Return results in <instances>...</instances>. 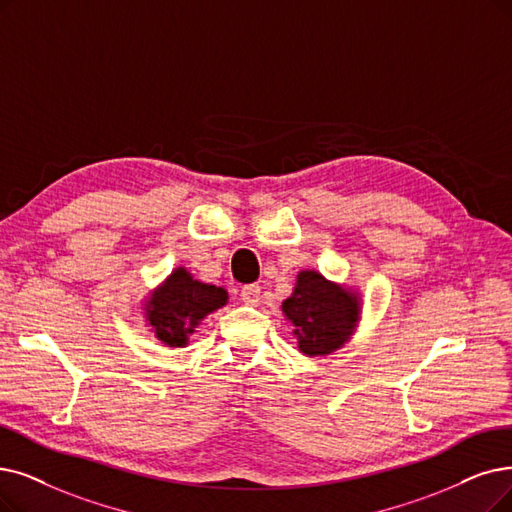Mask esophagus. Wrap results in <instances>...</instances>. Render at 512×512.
Listing matches in <instances>:
<instances>
[{"mask_svg":"<svg viewBox=\"0 0 512 512\" xmlns=\"http://www.w3.org/2000/svg\"><path fill=\"white\" fill-rule=\"evenodd\" d=\"M241 300L245 304H258V300H260V285L258 283L243 285V288H241Z\"/></svg>","mask_w":512,"mask_h":512,"instance_id":"obj_1","label":"esophagus"}]
</instances>
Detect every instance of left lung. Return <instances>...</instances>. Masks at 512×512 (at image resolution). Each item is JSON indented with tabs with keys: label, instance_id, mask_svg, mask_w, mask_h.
Here are the masks:
<instances>
[{
	"label": "left lung",
	"instance_id": "1",
	"mask_svg": "<svg viewBox=\"0 0 512 512\" xmlns=\"http://www.w3.org/2000/svg\"><path fill=\"white\" fill-rule=\"evenodd\" d=\"M283 313L296 325L298 349L317 357L340 349L349 340L359 319V302L355 294L317 271H302L294 294L283 300Z\"/></svg>",
	"mask_w": 512,
	"mask_h": 512
}]
</instances>
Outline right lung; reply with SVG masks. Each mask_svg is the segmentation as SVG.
I'll return each instance as SVG.
<instances>
[{"mask_svg":"<svg viewBox=\"0 0 512 512\" xmlns=\"http://www.w3.org/2000/svg\"><path fill=\"white\" fill-rule=\"evenodd\" d=\"M222 304H227L222 288L193 279L187 269H176L151 296L147 319L161 342L185 346L193 327Z\"/></svg>","mask_w":512,"mask_h":512,"instance_id":"obj_1","label":"right lung"}]
</instances>
